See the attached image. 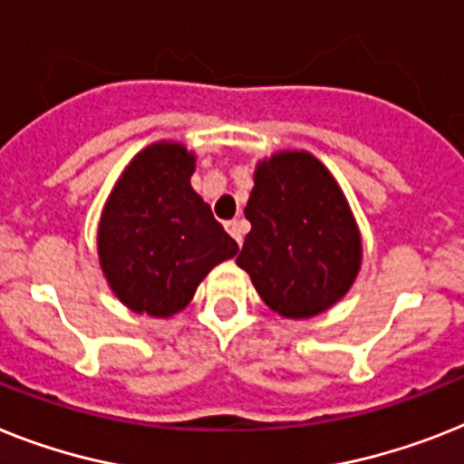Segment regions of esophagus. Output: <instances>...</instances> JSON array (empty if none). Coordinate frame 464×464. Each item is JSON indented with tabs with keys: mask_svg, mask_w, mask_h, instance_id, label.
I'll return each instance as SVG.
<instances>
[{
	"mask_svg": "<svg viewBox=\"0 0 464 464\" xmlns=\"http://www.w3.org/2000/svg\"><path fill=\"white\" fill-rule=\"evenodd\" d=\"M225 229L235 237L237 244H241V241H244V232H246V223L239 220V218H235V220H227V223H225Z\"/></svg>",
	"mask_w": 464,
	"mask_h": 464,
	"instance_id": "1",
	"label": "esophagus"
}]
</instances>
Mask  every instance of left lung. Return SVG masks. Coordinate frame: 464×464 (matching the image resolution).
<instances>
[{"label":"left lung","mask_w":464,"mask_h":464,"mask_svg":"<svg viewBox=\"0 0 464 464\" xmlns=\"http://www.w3.org/2000/svg\"><path fill=\"white\" fill-rule=\"evenodd\" d=\"M244 216L251 232L237 266L285 317H313L351 289L361 267V235L342 189L305 151L258 163Z\"/></svg>","instance_id":"1"}]
</instances>
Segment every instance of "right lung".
I'll use <instances>...</instances> for the list:
<instances>
[{"instance_id": "add662e5", "label": "right lung", "mask_w": 464, "mask_h": 464, "mask_svg": "<svg viewBox=\"0 0 464 464\" xmlns=\"http://www.w3.org/2000/svg\"><path fill=\"white\" fill-rule=\"evenodd\" d=\"M191 172L194 156L160 141L125 168L106 201L99 260L111 289L135 313H178L210 267L239 251L191 189Z\"/></svg>"}]
</instances>
